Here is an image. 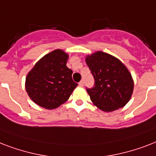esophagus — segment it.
I'll list each match as a JSON object with an SVG mask.
<instances>
[{
	"mask_svg": "<svg viewBox=\"0 0 156 156\" xmlns=\"http://www.w3.org/2000/svg\"><path fill=\"white\" fill-rule=\"evenodd\" d=\"M79 85L80 86H83V85H84V80H80V82L79 83Z\"/></svg>",
	"mask_w": 156,
	"mask_h": 156,
	"instance_id": "esophagus-1",
	"label": "esophagus"
}]
</instances>
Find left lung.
<instances>
[{
	"instance_id": "1",
	"label": "left lung",
	"mask_w": 156,
	"mask_h": 156,
	"mask_svg": "<svg viewBox=\"0 0 156 156\" xmlns=\"http://www.w3.org/2000/svg\"><path fill=\"white\" fill-rule=\"evenodd\" d=\"M94 78V85L88 89L93 103L104 112H113L127 104L132 96V76L119 59L98 51L85 58Z\"/></svg>"
}]
</instances>
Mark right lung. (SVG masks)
<instances>
[{"label":"right lung","instance_id":"add662e5","mask_svg":"<svg viewBox=\"0 0 156 156\" xmlns=\"http://www.w3.org/2000/svg\"><path fill=\"white\" fill-rule=\"evenodd\" d=\"M67 59L68 54L55 49L40 59L28 72L25 88L35 103L51 110L68 100L78 84L72 80Z\"/></svg>","mask_w":156,"mask_h":156}]
</instances>
